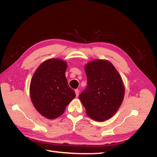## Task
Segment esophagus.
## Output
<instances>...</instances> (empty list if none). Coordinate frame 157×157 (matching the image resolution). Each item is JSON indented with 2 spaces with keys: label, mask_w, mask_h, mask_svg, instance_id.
Instances as JSON below:
<instances>
[{
  "label": "esophagus",
  "mask_w": 157,
  "mask_h": 157,
  "mask_svg": "<svg viewBox=\"0 0 157 157\" xmlns=\"http://www.w3.org/2000/svg\"><path fill=\"white\" fill-rule=\"evenodd\" d=\"M75 92L76 97H78V95H79V90L78 89H75Z\"/></svg>",
  "instance_id": "1"
}]
</instances>
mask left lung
<instances>
[{
	"label": "left lung",
	"instance_id": "obj_1",
	"mask_svg": "<svg viewBox=\"0 0 157 157\" xmlns=\"http://www.w3.org/2000/svg\"><path fill=\"white\" fill-rule=\"evenodd\" d=\"M87 86L79 96L86 115L104 121L115 115L124 100L125 87L121 75L110 62L95 59L84 67Z\"/></svg>",
	"mask_w": 157,
	"mask_h": 157
}]
</instances>
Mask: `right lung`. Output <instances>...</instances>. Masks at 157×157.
Here are the masks:
<instances>
[{
  "mask_svg": "<svg viewBox=\"0 0 157 157\" xmlns=\"http://www.w3.org/2000/svg\"><path fill=\"white\" fill-rule=\"evenodd\" d=\"M67 68V62L63 59H47L38 67L31 78V101L37 111L49 119L61 116L75 97L65 76Z\"/></svg>",
  "mask_w": 157,
  "mask_h": 157,
  "instance_id": "obj_1",
  "label": "right lung"
}]
</instances>
